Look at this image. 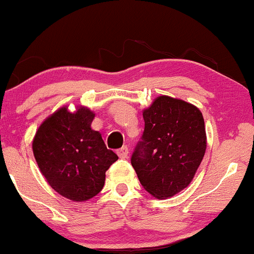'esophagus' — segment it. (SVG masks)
I'll list each match as a JSON object with an SVG mask.
<instances>
[{"label":"esophagus","mask_w":254,"mask_h":254,"mask_svg":"<svg viewBox=\"0 0 254 254\" xmlns=\"http://www.w3.org/2000/svg\"><path fill=\"white\" fill-rule=\"evenodd\" d=\"M117 153H118L119 158L127 159L128 158V153H129V149H128L127 146H122L120 149H118Z\"/></svg>","instance_id":"esophagus-1"}]
</instances>
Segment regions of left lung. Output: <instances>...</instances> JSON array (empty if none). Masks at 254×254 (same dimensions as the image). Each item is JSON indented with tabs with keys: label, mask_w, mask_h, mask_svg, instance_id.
Masks as SVG:
<instances>
[{
	"label": "left lung",
	"mask_w": 254,
	"mask_h": 254,
	"mask_svg": "<svg viewBox=\"0 0 254 254\" xmlns=\"http://www.w3.org/2000/svg\"><path fill=\"white\" fill-rule=\"evenodd\" d=\"M142 115L145 129L130 162L147 192L171 198L189 186L205 155L202 114L192 103L161 95Z\"/></svg>",
	"instance_id": "obj_1"
}]
</instances>
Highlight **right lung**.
I'll list each match as a JSON object with an SVG mask.
<instances>
[{
    "label": "right lung",
    "instance_id": "obj_1",
    "mask_svg": "<svg viewBox=\"0 0 254 254\" xmlns=\"http://www.w3.org/2000/svg\"><path fill=\"white\" fill-rule=\"evenodd\" d=\"M94 117L82 106L74 113L62 107L41 124L33 140L41 173L53 190L76 202L100 193L106 171L118 160L101 134L90 127Z\"/></svg>",
    "mask_w": 254,
    "mask_h": 254
}]
</instances>
